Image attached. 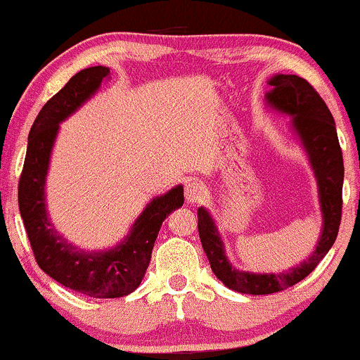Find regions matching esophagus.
Listing matches in <instances>:
<instances>
[{
  "label": "esophagus",
  "mask_w": 360,
  "mask_h": 360,
  "mask_svg": "<svg viewBox=\"0 0 360 360\" xmlns=\"http://www.w3.org/2000/svg\"><path fill=\"white\" fill-rule=\"evenodd\" d=\"M207 195V188L200 181H188L185 185V200L186 203H198L202 202Z\"/></svg>",
  "instance_id": "34e87169"
}]
</instances>
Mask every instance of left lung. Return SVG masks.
Here are the masks:
<instances>
[{"instance_id":"left-lung-1","label":"left lung","mask_w":360,"mask_h":360,"mask_svg":"<svg viewBox=\"0 0 360 360\" xmlns=\"http://www.w3.org/2000/svg\"><path fill=\"white\" fill-rule=\"evenodd\" d=\"M266 105L291 117V129L304 148L317 181L323 230L316 248L300 264L283 273H251L236 269L225 253L220 231L205 207L198 208V235L207 258L220 281L241 294H273L294 286L314 271L338 238L342 213L344 162L333 114L306 79L294 74H276L268 81Z\"/></svg>"}]
</instances>
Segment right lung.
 Returning <instances> with one entry per match:
<instances>
[{
    "label": "right lung",
    "instance_id": "obj_1",
    "mask_svg": "<svg viewBox=\"0 0 360 360\" xmlns=\"http://www.w3.org/2000/svg\"><path fill=\"white\" fill-rule=\"evenodd\" d=\"M109 68L79 71L46 102L32 124L22 167L18 202L39 268L56 281L91 297H122L139 288L163 220L184 205V186L152 198L119 245L110 250L77 248L56 230L46 207V176L59 124L86 104L109 81Z\"/></svg>",
    "mask_w": 360,
    "mask_h": 360
}]
</instances>
